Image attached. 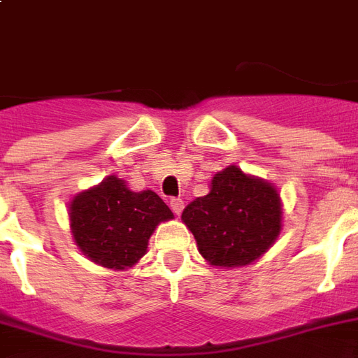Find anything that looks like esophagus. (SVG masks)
Here are the masks:
<instances>
[{
  "label": "esophagus",
  "instance_id": "34e87169",
  "mask_svg": "<svg viewBox=\"0 0 358 358\" xmlns=\"http://www.w3.org/2000/svg\"><path fill=\"white\" fill-rule=\"evenodd\" d=\"M171 208H173V212L176 213V215H180L182 210H184V201H182V199H171Z\"/></svg>",
  "mask_w": 358,
  "mask_h": 358
}]
</instances>
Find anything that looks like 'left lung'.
I'll use <instances>...</instances> for the list:
<instances>
[{"instance_id":"obj_1","label":"left lung","mask_w":358,"mask_h":358,"mask_svg":"<svg viewBox=\"0 0 358 358\" xmlns=\"http://www.w3.org/2000/svg\"><path fill=\"white\" fill-rule=\"evenodd\" d=\"M182 221L210 266L241 267L275 243L282 206L275 185L230 165L213 176L208 195L185 206Z\"/></svg>"}]
</instances>
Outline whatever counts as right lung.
<instances>
[{"label":"right lung","instance_id":"add662e5","mask_svg":"<svg viewBox=\"0 0 358 358\" xmlns=\"http://www.w3.org/2000/svg\"><path fill=\"white\" fill-rule=\"evenodd\" d=\"M70 229L76 245L94 264L128 269L143 258L156 227L173 212L154 193H135L117 176L81 191L70 202Z\"/></svg>","mask_w":358,"mask_h":358}]
</instances>
